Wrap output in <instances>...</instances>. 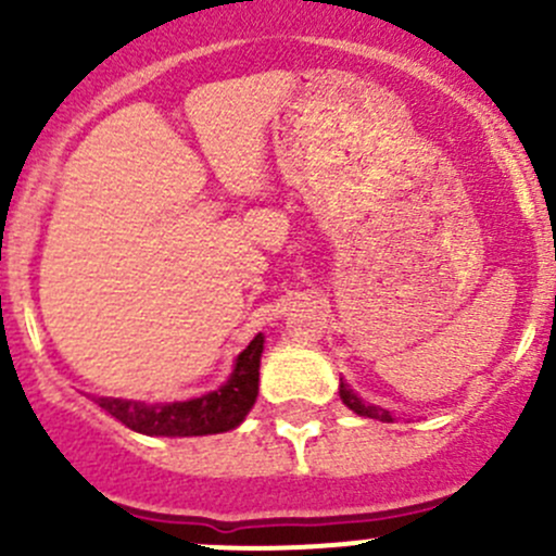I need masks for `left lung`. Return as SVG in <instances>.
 <instances>
[{"label":"left lung","mask_w":556,"mask_h":556,"mask_svg":"<svg viewBox=\"0 0 556 556\" xmlns=\"http://www.w3.org/2000/svg\"><path fill=\"white\" fill-rule=\"evenodd\" d=\"M339 395L341 401L346 403V406L352 408L355 414H361V417H368V419H379V422H392V414L387 412V408H379V406H371V403H363L361 397L355 395V392L350 390V384L341 382L339 384Z\"/></svg>","instance_id":"left-lung-1"}]
</instances>
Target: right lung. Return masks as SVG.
Segmentation results:
<instances>
[{
    "instance_id": "right-lung-1",
    "label": "right lung",
    "mask_w": 556,
    "mask_h": 556,
    "mask_svg": "<svg viewBox=\"0 0 556 556\" xmlns=\"http://www.w3.org/2000/svg\"><path fill=\"white\" fill-rule=\"evenodd\" d=\"M263 336L257 333L250 346L237 357L231 379L210 395L179 403H142L121 401V397H97L99 406L126 428L144 435H212L233 430L247 417L257 397V377H261Z\"/></svg>"
}]
</instances>
